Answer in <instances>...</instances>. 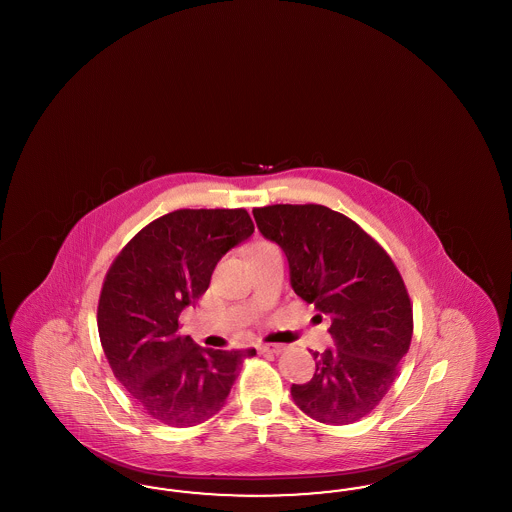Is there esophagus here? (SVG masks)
<instances>
[{"mask_svg": "<svg viewBox=\"0 0 512 512\" xmlns=\"http://www.w3.org/2000/svg\"><path fill=\"white\" fill-rule=\"evenodd\" d=\"M257 349L263 355H278V353L284 351V345H280V343H261Z\"/></svg>", "mask_w": 512, "mask_h": 512, "instance_id": "34e87169", "label": "esophagus"}]
</instances>
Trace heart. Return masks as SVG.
Here are the masks:
<instances>
[{"label":"heart","mask_w":512,"mask_h":512,"mask_svg":"<svg viewBox=\"0 0 512 512\" xmlns=\"http://www.w3.org/2000/svg\"><path fill=\"white\" fill-rule=\"evenodd\" d=\"M270 249H276L274 245L268 244V242H257V244L251 247V251H249V257H253V255H259V253H265V251H270Z\"/></svg>","instance_id":"b5f03b06"}]
</instances>
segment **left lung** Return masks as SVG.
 I'll use <instances>...</instances> for the list:
<instances>
[{
  "instance_id": "1",
  "label": "left lung",
  "mask_w": 512,
  "mask_h": 512,
  "mask_svg": "<svg viewBox=\"0 0 512 512\" xmlns=\"http://www.w3.org/2000/svg\"><path fill=\"white\" fill-rule=\"evenodd\" d=\"M261 234L290 263L293 292L332 320L334 345L317 370L292 384L295 405L322 424L372 413L390 391L413 340V303L388 251L355 220L324 205L255 207Z\"/></svg>"
}]
</instances>
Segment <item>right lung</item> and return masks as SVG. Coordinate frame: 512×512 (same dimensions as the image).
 Returning a JSON list of instances; mask_svg holds the SVG:
<instances>
[{
    "instance_id": "right-lung-1",
    "label": "right lung",
    "mask_w": 512,
    "mask_h": 512,
    "mask_svg": "<svg viewBox=\"0 0 512 512\" xmlns=\"http://www.w3.org/2000/svg\"><path fill=\"white\" fill-rule=\"evenodd\" d=\"M255 226L245 209H178L149 222L105 274L98 332L115 378L151 418L188 428L219 413L255 349H207L180 313L209 288L220 257Z\"/></svg>"
}]
</instances>
